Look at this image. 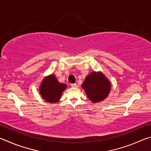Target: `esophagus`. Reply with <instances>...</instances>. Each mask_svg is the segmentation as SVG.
<instances>
[{
	"label": "esophagus",
	"mask_w": 151,
	"mask_h": 151,
	"mask_svg": "<svg viewBox=\"0 0 151 151\" xmlns=\"http://www.w3.org/2000/svg\"><path fill=\"white\" fill-rule=\"evenodd\" d=\"M70 86H72V87H74V88H75V87H77V85H76V83H73V84H71Z\"/></svg>",
	"instance_id": "esophagus-1"
}]
</instances>
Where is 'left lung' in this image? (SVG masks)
<instances>
[{
	"instance_id": "1",
	"label": "left lung",
	"mask_w": 151,
	"mask_h": 151,
	"mask_svg": "<svg viewBox=\"0 0 151 151\" xmlns=\"http://www.w3.org/2000/svg\"><path fill=\"white\" fill-rule=\"evenodd\" d=\"M89 100L93 103L103 101L109 95L111 84L105 76L101 72H92L85 78L82 84Z\"/></svg>"
}]
</instances>
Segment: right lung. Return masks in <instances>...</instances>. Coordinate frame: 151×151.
I'll use <instances>...</instances> for the list:
<instances>
[{"label": "right lung", "mask_w": 151, "mask_h": 151, "mask_svg": "<svg viewBox=\"0 0 151 151\" xmlns=\"http://www.w3.org/2000/svg\"><path fill=\"white\" fill-rule=\"evenodd\" d=\"M66 88V85L60 83L56 76L51 75L45 77L40 86V94L48 103H57L60 100L63 92Z\"/></svg>", "instance_id": "right-lung-1"}]
</instances>
